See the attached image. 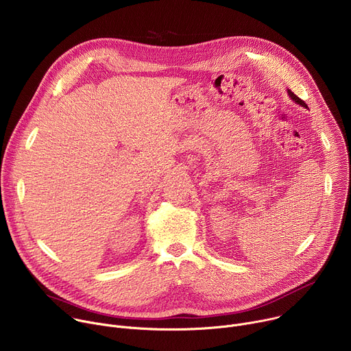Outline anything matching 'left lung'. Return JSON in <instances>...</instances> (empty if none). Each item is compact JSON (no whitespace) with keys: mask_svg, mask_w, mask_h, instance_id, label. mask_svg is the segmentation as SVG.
I'll return each instance as SVG.
<instances>
[{"mask_svg":"<svg viewBox=\"0 0 351 351\" xmlns=\"http://www.w3.org/2000/svg\"><path fill=\"white\" fill-rule=\"evenodd\" d=\"M287 93H289V95H290V98L293 99V101L294 103H297V104H300V106H302V107H306L307 108V104L303 101V99L302 98H298L294 93H291V90H287Z\"/></svg>","mask_w":351,"mask_h":351,"instance_id":"8db88e82","label":"left lung"}]
</instances>
